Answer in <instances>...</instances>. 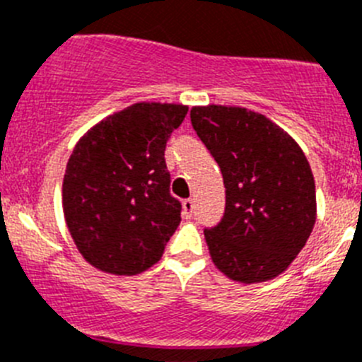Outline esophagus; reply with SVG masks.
Returning <instances> with one entry per match:
<instances>
[{"mask_svg": "<svg viewBox=\"0 0 362 362\" xmlns=\"http://www.w3.org/2000/svg\"><path fill=\"white\" fill-rule=\"evenodd\" d=\"M193 211H194V202L191 200V198H189V200H184V204H182V214H184L185 220H191Z\"/></svg>", "mask_w": 362, "mask_h": 362, "instance_id": "1", "label": "esophagus"}]
</instances>
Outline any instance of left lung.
<instances>
[{"mask_svg": "<svg viewBox=\"0 0 362 362\" xmlns=\"http://www.w3.org/2000/svg\"><path fill=\"white\" fill-rule=\"evenodd\" d=\"M191 124L220 165L226 213L205 229L214 265L240 283L276 278L315 223V184L305 153L265 115L238 106H194Z\"/></svg>", "mask_w": 362, "mask_h": 362, "instance_id": "left-lung-1", "label": "left lung"}]
</instances>
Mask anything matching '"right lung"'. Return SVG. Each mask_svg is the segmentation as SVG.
<instances>
[{
    "instance_id": "obj_1",
    "label": "right lung",
    "mask_w": 362,
    "mask_h": 362,
    "mask_svg": "<svg viewBox=\"0 0 362 362\" xmlns=\"http://www.w3.org/2000/svg\"><path fill=\"white\" fill-rule=\"evenodd\" d=\"M187 115L182 104L136 103L77 142L63 180V211L90 265L117 276L149 269L180 223L164 151Z\"/></svg>"
}]
</instances>
